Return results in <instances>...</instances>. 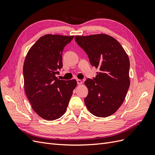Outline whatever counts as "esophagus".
Instances as JSON below:
<instances>
[{"label":"esophagus","mask_w":155,"mask_h":155,"mask_svg":"<svg viewBox=\"0 0 155 155\" xmlns=\"http://www.w3.org/2000/svg\"><path fill=\"white\" fill-rule=\"evenodd\" d=\"M77 83H78V85H81L83 82L81 79H77Z\"/></svg>","instance_id":"1"}]
</instances>
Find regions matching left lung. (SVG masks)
I'll return each instance as SVG.
<instances>
[{
	"instance_id": "1",
	"label": "left lung",
	"mask_w": 155,
	"mask_h": 155,
	"mask_svg": "<svg viewBox=\"0 0 155 155\" xmlns=\"http://www.w3.org/2000/svg\"><path fill=\"white\" fill-rule=\"evenodd\" d=\"M92 66L99 68L96 78L87 79L88 90L85 104L91 113L105 118L123 104L130 86V62L119 42L107 34L75 36Z\"/></svg>"
}]
</instances>
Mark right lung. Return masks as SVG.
Listing matches in <instances>:
<instances>
[{
    "instance_id": "1",
    "label": "right lung",
    "mask_w": 155,
    "mask_h": 155,
    "mask_svg": "<svg viewBox=\"0 0 155 155\" xmlns=\"http://www.w3.org/2000/svg\"><path fill=\"white\" fill-rule=\"evenodd\" d=\"M74 36L46 34L28 52L23 65L25 91L32 109L42 118H59L67 110L75 79L60 80L55 75L63 67L64 47Z\"/></svg>"
}]
</instances>
